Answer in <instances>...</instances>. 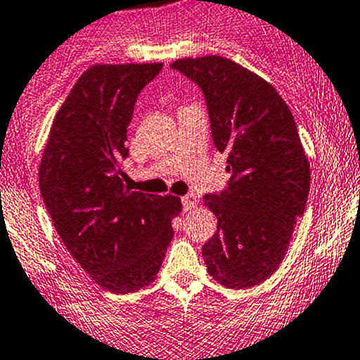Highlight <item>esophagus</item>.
<instances>
[{
  "label": "esophagus",
  "instance_id": "1",
  "mask_svg": "<svg viewBox=\"0 0 360 360\" xmlns=\"http://www.w3.org/2000/svg\"><path fill=\"white\" fill-rule=\"evenodd\" d=\"M197 197H195L193 193H188V195H184L183 198H181V203H183V209L186 210H191V209H195V207H197Z\"/></svg>",
  "mask_w": 360,
  "mask_h": 360
}]
</instances>
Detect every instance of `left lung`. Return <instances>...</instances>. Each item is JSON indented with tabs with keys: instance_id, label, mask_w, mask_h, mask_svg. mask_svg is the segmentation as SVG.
I'll return each instance as SVG.
<instances>
[{
	"instance_id": "obj_1",
	"label": "left lung",
	"mask_w": 360,
	"mask_h": 360,
	"mask_svg": "<svg viewBox=\"0 0 360 360\" xmlns=\"http://www.w3.org/2000/svg\"><path fill=\"white\" fill-rule=\"evenodd\" d=\"M205 97L212 143L228 153L230 181L203 197L217 231L202 248L209 274L230 289L274 275L310 191V165L292 112L277 90L217 56L172 63Z\"/></svg>"
}]
</instances>
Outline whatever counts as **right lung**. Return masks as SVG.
<instances>
[{
	"instance_id": "obj_1",
	"label": "right lung",
	"mask_w": 360,
	"mask_h": 360,
	"mask_svg": "<svg viewBox=\"0 0 360 360\" xmlns=\"http://www.w3.org/2000/svg\"><path fill=\"white\" fill-rule=\"evenodd\" d=\"M163 64H108L82 75L57 112L39 165V190L76 263L111 292L151 284L174 237L177 197L123 184L127 129L141 90Z\"/></svg>"
}]
</instances>
